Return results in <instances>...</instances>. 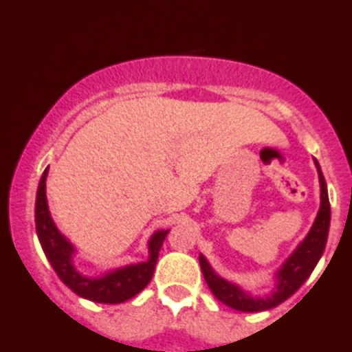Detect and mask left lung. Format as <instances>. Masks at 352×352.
<instances>
[{
    "label": "left lung",
    "instance_id": "8db88e82",
    "mask_svg": "<svg viewBox=\"0 0 352 352\" xmlns=\"http://www.w3.org/2000/svg\"><path fill=\"white\" fill-rule=\"evenodd\" d=\"M314 164L319 173L320 184L319 212H317L316 221L305 238L297 244V248L288 254L287 260L273 273L272 292L265 295H253V292L246 290L241 285L229 282L219 273H216V270L210 266L204 254H199V263L204 273L207 287L210 288L214 297L223 302L224 305L239 310V312H263V310L273 309L287 300L288 297H292L305 283V280L319 263L325 250V243H327L329 226H331V206H329L327 186H325L322 170H320L319 162L314 160Z\"/></svg>",
    "mask_w": 352,
    "mask_h": 352
}]
</instances>
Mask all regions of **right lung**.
Listing matches in <instances>:
<instances>
[{"mask_svg":"<svg viewBox=\"0 0 352 352\" xmlns=\"http://www.w3.org/2000/svg\"><path fill=\"white\" fill-rule=\"evenodd\" d=\"M47 175L49 166L40 179L35 201V228L38 241L52 268L74 294L96 303H123L138 295L150 283L157 265L158 253L170 229H158L148 239V260L108 270L98 276H89L76 266L77 250L58 231L50 216L47 202Z\"/></svg>","mask_w":352,"mask_h":352,"instance_id":"add662e5","label":"right lung"}]
</instances>
